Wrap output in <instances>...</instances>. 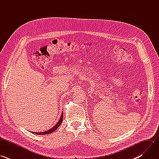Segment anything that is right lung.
I'll use <instances>...</instances> for the list:
<instances>
[{
	"mask_svg": "<svg viewBox=\"0 0 159 159\" xmlns=\"http://www.w3.org/2000/svg\"><path fill=\"white\" fill-rule=\"evenodd\" d=\"M63 111L61 112V116H60V118L59 120V121L57 122V123L51 129H50L49 130H47V131H43V132H31V133H35L36 134H50L51 133H53V131H55L59 126L61 124L62 121H63Z\"/></svg>",
	"mask_w": 159,
	"mask_h": 159,
	"instance_id": "right-lung-1",
	"label": "right lung"
}]
</instances>
